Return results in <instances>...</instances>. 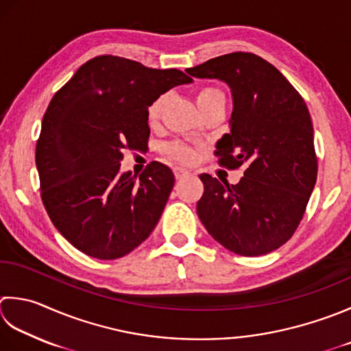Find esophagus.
<instances>
[{"label":"esophagus","instance_id":"1","mask_svg":"<svg viewBox=\"0 0 351 351\" xmlns=\"http://www.w3.org/2000/svg\"><path fill=\"white\" fill-rule=\"evenodd\" d=\"M173 173H175L176 180H182V178L190 176V171L182 169V167H173Z\"/></svg>","mask_w":351,"mask_h":351}]
</instances>
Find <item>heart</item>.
<instances>
[{
  "label": "heart",
  "mask_w": 351,
  "mask_h": 351,
  "mask_svg": "<svg viewBox=\"0 0 351 351\" xmlns=\"http://www.w3.org/2000/svg\"><path fill=\"white\" fill-rule=\"evenodd\" d=\"M216 99H223V94L221 89H217L215 86H202L201 89H197L196 101H197L199 108H202L204 105H207V103L216 100ZM164 101H166V95H160V97L150 103L147 108L149 123L156 121L158 117H160L161 109L164 106ZM164 152H166L167 156L173 158V160L181 161V162H190V161H193V158H195L193 149H191L189 144L181 143V141H175V143L167 144L166 149H164Z\"/></svg>",
  "instance_id": "b5f03b06"
}]
</instances>
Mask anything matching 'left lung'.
Segmentation results:
<instances>
[{
    "label": "left lung",
    "mask_w": 351,
    "mask_h": 351,
    "mask_svg": "<svg viewBox=\"0 0 351 351\" xmlns=\"http://www.w3.org/2000/svg\"><path fill=\"white\" fill-rule=\"evenodd\" d=\"M185 71L230 85L231 132L217 141L215 155L222 167H246L236 185L199 176V219L216 242L239 256L276 251L298 228L317 182L313 125L304 99L254 53L223 54Z\"/></svg>",
    "instance_id": "left-lung-1"
}]
</instances>
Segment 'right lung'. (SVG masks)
Returning <instances> with one entry per match:
<instances>
[{
	"instance_id": "obj_1",
	"label": "right lung",
	"mask_w": 351,
	"mask_h": 351,
	"mask_svg": "<svg viewBox=\"0 0 351 351\" xmlns=\"http://www.w3.org/2000/svg\"><path fill=\"white\" fill-rule=\"evenodd\" d=\"M187 74L103 54L53 95L36 143L40 197L53 225L89 257L126 256L154 231L175 176L152 161L120 173L123 150H146L147 108Z\"/></svg>"
}]
</instances>
